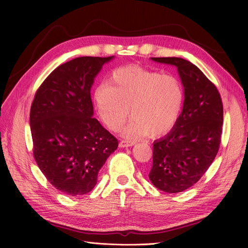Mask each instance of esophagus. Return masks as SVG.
<instances>
[{"instance_id": "34e87169", "label": "esophagus", "mask_w": 248, "mask_h": 248, "mask_svg": "<svg viewBox=\"0 0 248 248\" xmlns=\"http://www.w3.org/2000/svg\"><path fill=\"white\" fill-rule=\"evenodd\" d=\"M133 145H134L133 141H128V140H121L119 143L120 148H127V147H131Z\"/></svg>"}]
</instances>
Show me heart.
Listing matches in <instances>:
<instances>
[{
  "instance_id": "b5f03b06",
  "label": "heart",
  "mask_w": 248,
  "mask_h": 248,
  "mask_svg": "<svg viewBox=\"0 0 248 248\" xmlns=\"http://www.w3.org/2000/svg\"><path fill=\"white\" fill-rule=\"evenodd\" d=\"M94 104L103 124L117 131L130 115L133 119L121 134L131 140L167 133L180 114L183 89L178 78L138 66L121 67L110 73L108 83L93 92Z\"/></svg>"
}]
</instances>
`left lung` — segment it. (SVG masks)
Here are the masks:
<instances>
[{
  "mask_svg": "<svg viewBox=\"0 0 248 248\" xmlns=\"http://www.w3.org/2000/svg\"><path fill=\"white\" fill-rule=\"evenodd\" d=\"M151 60L177 67L184 102L170 132L154 143L149 179L161 191L180 193L204 175L217 155L223 103L217 88L191 62L180 57Z\"/></svg>",
  "mask_w": 248,
  "mask_h": 248,
  "instance_id": "obj_1",
  "label": "left lung"
}]
</instances>
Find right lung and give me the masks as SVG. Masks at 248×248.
<instances>
[{
	"label": "right lung",
	"instance_id": "right-lung-1",
	"mask_svg": "<svg viewBox=\"0 0 248 248\" xmlns=\"http://www.w3.org/2000/svg\"><path fill=\"white\" fill-rule=\"evenodd\" d=\"M114 56H83L65 62L41 84L31 107L37 165L56 189L80 196L97 184L98 172L118 140L93 118L91 89Z\"/></svg>",
	"mask_w": 248,
	"mask_h": 248
}]
</instances>
